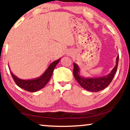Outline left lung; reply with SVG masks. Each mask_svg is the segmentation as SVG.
Masks as SVG:
<instances>
[{
  "label": "left lung",
  "instance_id": "8db88e82",
  "mask_svg": "<svg viewBox=\"0 0 130 130\" xmlns=\"http://www.w3.org/2000/svg\"><path fill=\"white\" fill-rule=\"evenodd\" d=\"M119 60V56H117L116 65L109 74L104 77H96V78H85L82 77L79 75V67L77 64L73 63V74L74 77L79 85L83 88L88 90V91L96 92L104 89L107 87L112 80L115 73L117 72L118 67Z\"/></svg>",
  "mask_w": 130,
  "mask_h": 130
}]
</instances>
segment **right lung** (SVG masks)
Returning a JSON list of instances; mask_svg holds the SVG:
<instances>
[{"label": "right lung", "mask_w": 130, "mask_h": 130, "mask_svg": "<svg viewBox=\"0 0 130 130\" xmlns=\"http://www.w3.org/2000/svg\"><path fill=\"white\" fill-rule=\"evenodd\" d=\"M60 58L53 61L52 63L50 64V65L49 66V67H48L45 72L42 74V76L35 79L22 80L17 77L11 72H10V74H11L16 84L19 87L26 90V91L35 92L45 87L46 84L50 80L53 71H54L56 65L60 61Z\"/></svg>", "instance_id": "obj_1"}]
</instances>
